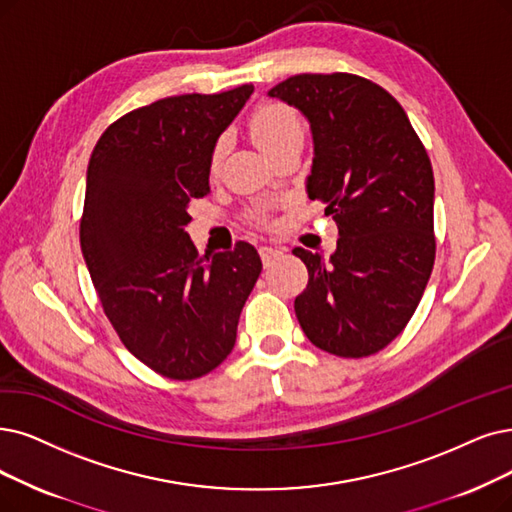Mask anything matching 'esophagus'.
<instances>
[{
    "mask_svg": "<svg viewBox=\"0 0 512 512\" xmlns=\"http://www.w3.org/2000/svg\"><path fill=\"white\" fill-rule=\"evenodd\" d=\"M279 254H281V250H279V248H273V245H262V248H260V258H262L264 264L273 262Z\"/></svg>",
    "mask_w": 512,
    "mask_h": 512,
    "instance_id": "obj_1",
    "label": "esophagus"
}]
</instances>
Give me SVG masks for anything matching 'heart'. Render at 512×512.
<instances>
[{"instance_id":"1","label":"heart","mask_w":512,"mask_h":512,"mask_svg":"<svg viewBox=\"0 0 512 512\" xmlns=\"http://www.w3.org/2000/svg\"><path fill=\"white\" fill-rule=\"evenodd\" d=\"M250 130H252L256 145L267 155L271 151H275L277 147L285 145V142L292 138H302V124H300L298 115L290 107L277 105V102L260 107L252 115ZM222 153H224V140H220L214 147L212 168H218Z\"/></svg>"}]
</instances>
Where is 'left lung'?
Wrapping results in <instances>:
<instances>
[{"mask_svg": "<svg viewBox=\"0 0 512 512\" xmlns=\"http://www.w3.org/2000/svg\"><path fill=\"white\" fill-rule=\"evenodd\" d=\"M309 121L306 195L332 214V256L294 248L309 269L294 300L302 332L338 357L374 355L412 319L435 262V178L403 107L374 81L302 73L269 90Z\"/></svg>", "mask_w": 512, "mask_h": 512, "instance_id": "obj_1", "label": "left lung"}]
</instances>
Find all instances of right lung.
Listing matches in <instances>:
<instances>
[{
  "mask_svg": "<svg viewBox=\"0 0 512 512\" xmlns=\"http://www.w3.org/2000/svg\"><path fill=\"white\" fill-rule=\"evenodd\" d=\"M252 92L136 109L105 130L88 163L79 241L96 294L126 349L172 380L227 359L262 271L254 245L199 258L187 233L191 201L210 193L216 142Z\"/></svg>",
  "mask_w": 512,
  "mask_h": 512,
  "instance_id": "obj_1",
  "label": "right lung"
}]
</instances>
